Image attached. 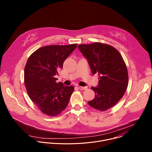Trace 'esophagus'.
I'll return each instance as SVG.
<instances>
[{
    "label": "esophagus",
    "instance_id": "obj_1",
    "mask_svg": "<svg viewBox=\"0 0 152 152\" xmlns=\"http://www.w3.org/2000/svg\"><path fill=\"white\" fill-rule=\"evenodd\" d=\"M79 89L80 90H85L87 89V86H79Z\"/></svg>",
    "mask_w": 152,
    "mask_h": 152
}]
</instances>
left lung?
I'll return each mask as SVG.
<instances>
[{"instance_id":"8db88e82","label":"left lung","mask_w":152,"mask_h":152,"mask_svg":"<svg viewBox=\"0 0 152 152\" xmlns=\"http://www.w3.org/2000/svg\"><path fill=\"white\" fill-rule=\"evenodd\" d=\"M78 48L87 59L92 73L99 76L97 86L91 87L95 97L88 103L97 110H107L118 103L127 89L126 64L119 52L110 45L94 42L80 45Z\"/></svg>"}]
</instances>
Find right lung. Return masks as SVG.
<instances>
[{"mask_svg": "<svg viewBox=\"0 0 152 152\" xmlns=\"http://www.w3.org/2000/svg\"><path fill=\"white\" fill-rule=\"evenodd\" d=\"M77 44L52 45L35 50L28 58L24 72L25 85L31 100L43 113L56 116L67 106L73 86L56 82L55 76Z\"/></svg>", "mask_w": 152, "mask_h": 152, "instance_id": "add662e5", "label": "right lung"}]
</instances>
